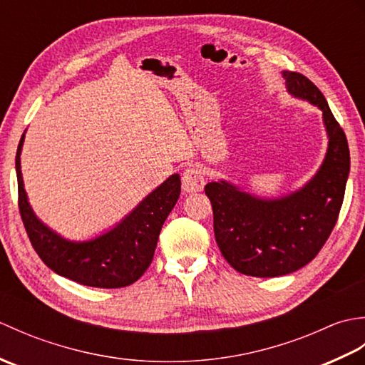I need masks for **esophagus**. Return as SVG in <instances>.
Listing matches in <instances>:
<instances>
[{"label": "esophagus", "mask_w": 365, "mask_h": 365, "mask_svg": "<svg viewBox=\"0 0 365 365\" xmlns=\"http://www.w3.org/2000/svg\"><path fill=\"white\" fill-rule=\"evenodd\" d=\"M205 175L202 169L196 166H190L183 170L182 175V188L185 192H197L204 188Z\"/></svg>", "instance_id": "obj_1"}]
</instances>
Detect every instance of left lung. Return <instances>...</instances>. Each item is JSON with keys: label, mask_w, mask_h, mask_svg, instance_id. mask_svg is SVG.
<instances>
[{"label": "left lung", "mask_w": 365, "mask_h": 365, "mask_svg": "<svg viewBox=\"0 0 365 365\" xmlns=\"http://www.w3.org/2000/svg\"><path fill=\"white\" fill-rule=\"evenodd\" d=\"M292 96L323 111L328 153L304 188L274 200L254 197L227 182L207 183L213 229L222 257L238 273L276 277L293 273L317 257L334 229L350 173L346 136L315 84L298 72H284Z\"/></svg>", "instance_id": "left-lung-1"}]
</instances>
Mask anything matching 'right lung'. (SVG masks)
<instances>
[{"label":"right lung","mask_w":365,"mask_h":365,"mask_svg":"<svg viewBox=\"0 0 365 365\" xmlns=\"http://www.w3.org/2000/svg\"><path fill=\"white\" fill-rule=\"evenodd\" d=\"M23 138L15 157L19 210L38 257L54 273L81 285L120 289L136 282L152 263L160 230L180 196V177L170 175L108 234L84 243L67 242L43 226L28 204L20 170Z\"/></svg>","instance_id":"right-lung-1"}]
</instances>
